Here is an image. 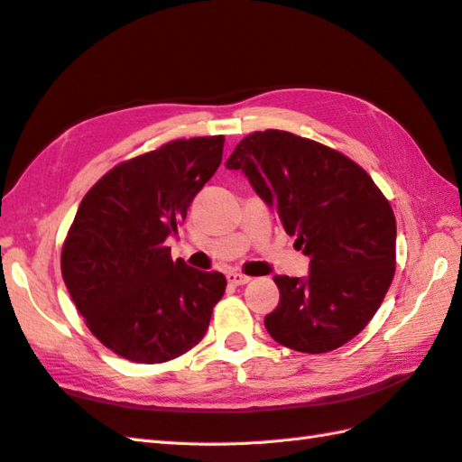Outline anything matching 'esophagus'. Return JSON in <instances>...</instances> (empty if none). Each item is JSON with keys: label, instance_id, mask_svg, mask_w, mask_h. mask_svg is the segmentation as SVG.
<instances>
[{"label": "esophagus", "instance_id": "esophagus-1", "mask_svg": "<svg viewBox=\"0 0 462 462\" xmlns=\"http://www.w3.org/2000/svg\"><path fill=\"white\" fill-rule=\"evenodd\" d=\"M226 280H228L230 286H246L250 282L248 276H244V273H238V272H228L226 273Z\"/></svg>", "mask_w": 462, "mask_h": 462}]
</instances>
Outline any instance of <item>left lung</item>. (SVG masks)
Returning <instances> with one entry per match:
<instances>
[{
  "label": "left lung",
  "mask_w": 462,
  "mask_h": 462,
  "mask_svg": "<svg viewBox=\"0 0 462 462\" xmlns=\"http://www.w3.org/2000/svg\"><path fill=\"white\" fill-rule=\"evenodd\" d=\"M226 169L246 174L310 258L306 278H273L280 303L263 319L270 336L303 353L346 346L395 273L397 224L385 196L346 154L276 129L244 136Z\"/></svg>",
  "instance_id": "left-lung-1"
}]
</instances>
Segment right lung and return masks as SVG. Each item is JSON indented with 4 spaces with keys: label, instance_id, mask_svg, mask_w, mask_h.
I'll return each mask as SVG.
<instances>
[{
    "label": "right lung",
    "instance_id": "obj_1",
    "mask_svg": "<svg viewBox=\"0 0 462 462\" xmlns=\"http://www.w3.org/2000/svg\"><path fill=\"white\" fill-rule=\"evenodd\" d=\"M222 149V134L166 143L116 164L81 200L61 273L87 328L116 356L162 363L208 329L226 278L174 262L166 238L218 171Z\"/></svg>",
    "mask_w": 462,
    "mask_h": 462
}]
</instances>
